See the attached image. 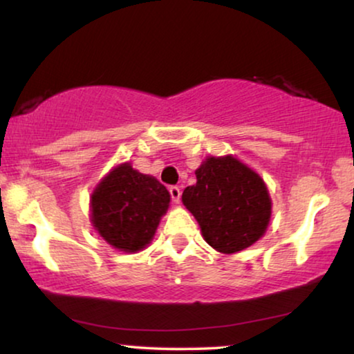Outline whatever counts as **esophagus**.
<instances>
[{
	"label": "esophagus",
	"instance_id": "esophagus-1",
	"mask_svg": "<svg viewBox=\"0 0 354 354\" xmlns=\"http://www.w3.org/2000/svg\"><path fill=\"white\" fill-rule=\"evenodd\" d=\"M169 193H171V198H172L174 203L180 201V196H182L180 188H178V187H171V188H169Z\"/></svg>",
	"mask_w": 354,
	"mask_h": 354
}]
</instances>
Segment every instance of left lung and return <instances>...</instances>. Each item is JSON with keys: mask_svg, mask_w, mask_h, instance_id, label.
Returning a JSON list of instances; mask_svg holds the SVG:
<instances>
[{"mask_svg": "<svg viewBox=\"0 0 354 354\" xmlns=\"http://www.w3.org/2000/svg\"><path fill=\"white\" fill-rule=\"evenodd\" d=\"M195 174L196 185L183 190L182 201L207 243L230 254L258 241L270 219L263 178L232 156L207 158Z\"/></svg>", "mask_w": 354, "mask_h": 354, "instance_id": "left-lung-1", "label": "left lung"}]
</instances>
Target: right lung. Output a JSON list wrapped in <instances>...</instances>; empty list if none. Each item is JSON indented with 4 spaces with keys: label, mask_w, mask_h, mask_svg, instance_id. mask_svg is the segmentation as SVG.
<instances>
[{
    "label": "right lung",
    "mask_w": 354,
    "mask_h": 354,
    "mask_svg": "<svg viewBox=\"0 0 354 354\" xmlns=\"http://www.w3.org/2000/svg\"><path fill=\"white\" fill-rule=\"evenodd\" d=\"M171 195L161 182L120 164L91 195V221L100 235L120 251H138L151 241Z\"/></svg>",
    "instance_id": "add662e5"
}]
</instances>
